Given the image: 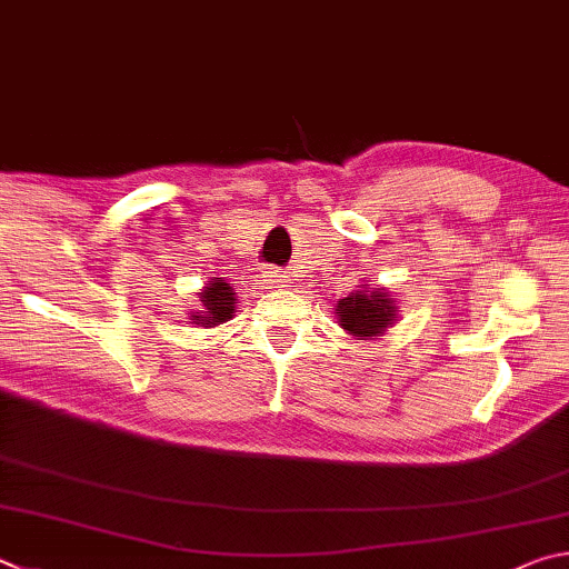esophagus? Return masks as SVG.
I'll return each mask as SVG.
<instances>
[{"label":"esophagus","instance_id":"1","mask_svg":"<svg viewBox=\"0 0 569 569\" xmlns=\"http://www.w3.org/2000/svg\"><path fill=\"white\" fill-rule=\"evenodd\" d=\"M266 281L271 283L273 288H286L288 276H283L281 271H273V268H271V271H266Z\"/></svg>","mask_w":569,"mask_h":569}]
</instances>
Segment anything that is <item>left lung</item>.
I'll use <instances>...</instances> for the list:
<instances>
[{
    "label": "left lung",
    "mask_w": 569,
    "mask_h": 569,
    "mask_svg": "<svg viewBox=\"0 0 569 569\" xmlns=\"http://www.w3.org/2000/svg\"><path fill=\"white\" fill-rule=\"evenodd\" d=\"M338 326L356 340H373L398 320V301L386 288L358 286V291L336 303Z\"/></svg>",
    "instance_id": "obj_1"
}]
</instances>
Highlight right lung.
<instances>
[{"label":"right lung","mask_w":569,"mask_h":569,"mask_svg":"<svg viewBox=\"0 0 569 569\" xmlns=\"http://www.w3.org/2000/svg\"><path fill=\"white\" fill-rule=\"evenodd\" d=\"M201 311L189 313V323L199 328H216L231 320L236 316V291L231 283H226L223 278H211L209 283L201 288Z\"/></svg>","instance_id":"add662e5"}]
</instances>
